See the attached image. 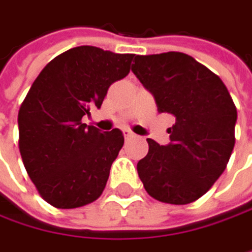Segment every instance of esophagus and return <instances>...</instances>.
<instances>
[{"label":"esophagus","mask_w":252,"mask_h":252,"mask_svg":"<svg viewBox=\"0 0 252 252\" xmlns=\"http://www.w3.org/2000/svg\"><path fill=\"white\" fill-rule=\"evenodd\" d=\"M125 136H126V138H127V139H130V138H135V133H133V132H130V130H127V129H126V130H125Z\"/></svg>","instance_id":"obj_1"}]
</instances>
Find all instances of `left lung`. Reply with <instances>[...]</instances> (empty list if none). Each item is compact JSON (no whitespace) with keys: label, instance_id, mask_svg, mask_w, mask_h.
<instances>
[{"label":"left lung","instance_id":"obj_1","mask_svg":"<svg viewBox=\"0 0 252 252\" xmlns=\"http://www.w3.org/2000/svg\"><path fill=\"white\" fill-rule=\"evenodd\" d=\"M133 62V74L158 111L176 117L167 145L147 139L148 154L136 166L139 179L161 202H193L226 169L235 145L236 107L221 79L188 54L135 56Z\"/></svg>","mask_w":252,"mask_h":252}]
</instances>
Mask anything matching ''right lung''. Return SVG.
I'll return each instance as SVG.
<instances>
[{"instance_id":"1","label":"right lung","mask_w":252,"mask_h":252,"mask_svg":"<svg viewBox=\"0 0 252 252\" xmlns=\"http://www.w3.org/2000/svg\"><path fill=\"white\" fill-rule=\"evenodd\" d=\"M133 54L96 47L71 48L44 67L19 111V148L31 181L57 208L95 201L125 144L120 129L82 123L101 108L110 85L123 79Z\"/></svg>"}]
</instances>
